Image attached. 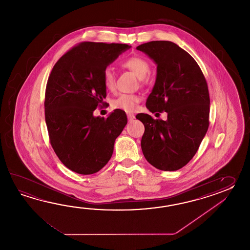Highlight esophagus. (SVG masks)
I'll return each mask as SVG.
<instances>
[{
  "mask_svg": "<svg viewBox=\"0 0 250 250\" xmlns=\"http://www.w3.org/2000/svg\"><path fill=\"white\" fill-rule=\"evenodd\" d=\"M127 120H128V122H132L133 120L135 119V115L132 114V113H128L127 115Z\"/></svg>",
  "mask_w": 250,
  "mask_h": 250,
  "instance_id": "esophagus-1",
  "label": "esophagus"
}]
</instances>
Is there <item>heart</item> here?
Listing matches in <instances>:
<instances>
[{"instance_id":"b5f03b06","label":"heart","mask_w":250,"mask_h":250,"mask_svg":"<svg viewBox=\"0 0 250 250\" xmlns=\"http://www.w3.org/2000/svg\"><path fill=\"white\" fill-rule=\"evenodd\" d=\"M124 67L132 70L139 80H144L150 70L149 64L145 59L134 56L125 60L123 62ZM103 82L107 90L113 91L116 87V78L111 68L104 69L103 73ZM141 97L137 95L121 94L112 101V105L114 109L122 110L124 112H132L137 109Z\"/></svg>"}]
</instances>
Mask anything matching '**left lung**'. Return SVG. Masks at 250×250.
Returning a JSON list of instances; mask_svg holds the SVG:
<instances>
[{"label": "left lung", "mask_w": 250, "mask_h": 250, "mask_svg": "<svg viewBox=\"0 0 250 250\" xmlns=\"http://www.w3.org/2000/svg\"><path fill=\"white\" fill-rule=\"evenodd\" d=\"M156 64V80L146 103L150 112H167V121L138 114L145 132L144 156L156 169L182 168L193 158L209 126L210 98L208 83L189 53L170 41L140 44Z\"/></svg>", "instance_id": "8db88e82"}]
</instances>
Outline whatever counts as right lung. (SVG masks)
I'll list each match as a JSON object with an SVG mask.
<instances>
[{"label": "right lung", "mask_w": 250, "mask_h": 250, "mask_svg": "<svg viewBox=\"0 0 250 250\" xmlns=\"http://www.w3.org/2000/svg\"><path fill=\"white\" fill-rule=\"evenodd\" d=\"M125 43L83 42L59 59L48 79L44 111L50 142L69 170L96 173L112 157L115 139L127 123L122 110L104 117L94 115L106 97L103 73Z\"/></svg>", "instance_id": "obj_1"}]
</instances>
